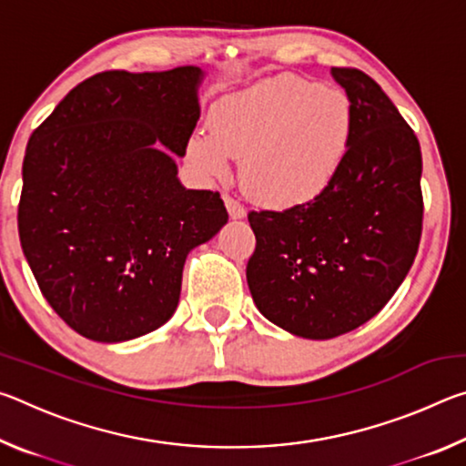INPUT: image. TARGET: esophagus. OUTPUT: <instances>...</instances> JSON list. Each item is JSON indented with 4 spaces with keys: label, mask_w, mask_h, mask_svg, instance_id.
<instances>
[{
    "label": "esophagus",
    "mask_w": 466,
    "mask_h": 466,
    "mask_svg": "<svg viewBox=\"0 0 466 466\" xmlns=\"http://www.w3.org/2000/svg\"><path fill=\"white\" fill-rule=\"evenodd\" d=\"M224 203H226V209L232 219H242L244 216H247V209H244L242 205L234 199V197L224 195Z\"/></svg>",
    "instance_id": "1"
}]
</instances>
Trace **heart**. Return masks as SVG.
<instances>
[{
  "mask_svg": "<svg viewBox=\"0 0 466 466\" xmlns=\"http://www.w3.org/2000/svg\"><path fill=\"white\" fill-rule=\"evenodd\" d=\"M211 133L188 141L205 177L222 178L242 157V183L275 209L302 208L325 195L350 156L353 108L343 90L299 76H273L228 94L209 116Z\"/></svg>",
  "mask_w": 466,
  "mask_h": 466,
  "instance_id": "1",
  "label": "heart"
}]
</instances>
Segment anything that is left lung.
I'll list each match as a JSON object with an SVG mask.
<instances>
[{
  "label": "left lung",
  "mask_w": 466,
  "mask_h": 466,
  "mask_svg": "<svg viewBox=\"0 0 466 466\" xmlns=\"http://www.w3.org/2000/svg\"><path fill=\"white\" fill-rule=\"evenodd\" d=\"M353 108L350 156L317 201L250 211L247 265L257 309L304 339H333L384 309L407 278L423 224L421 149L372 77L330 67Z\"/></svg>",
  "instance_id": "1"
}]
</instances>
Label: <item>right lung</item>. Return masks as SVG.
Listing matches in <instances>:
<instances>
[{
    "label": "right lung",
    "mask_w": 466,
    "mask_h": 466,
    "mask_svg": "<svg viewBox=\"0 0 466 466\" xmlns=\"http://www.w3.org/2000/svg\"><path fill=\"white\" fill-rule=\"evenodd\" d=\"M201 80L195 66L96 74L28 139L22 250L51 309L86 339L119 343L162 327L187 255L228 222L219 193L185 188L169 154L187 152Z\"/></svg>",
    "instance_id": "add662e5"
}]
</instances>
